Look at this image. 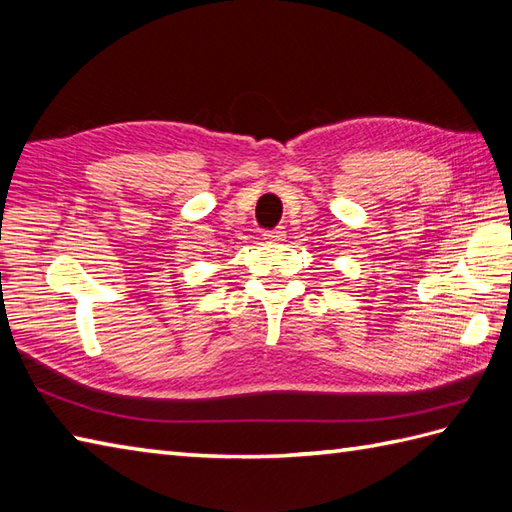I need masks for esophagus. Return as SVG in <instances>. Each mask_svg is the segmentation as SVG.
<instances>
[{
    "instance_id": "obj_1",
    "label": "esophagus",
    "mask_w": 512,
    "mask_h": 512,
    "mask_svg": "<svg viewBox=\"0 0 512 512\" xmlns=\"http://www.w3.org/2000/svg\"><path fill=\"white\" fill-rule=\"evenodd\" d=\"M264 239H266V242H270V244H279V242H284V239H286V231H284V226L273 228V231L264 233Z\"/></svg>"
}]
</instances>
